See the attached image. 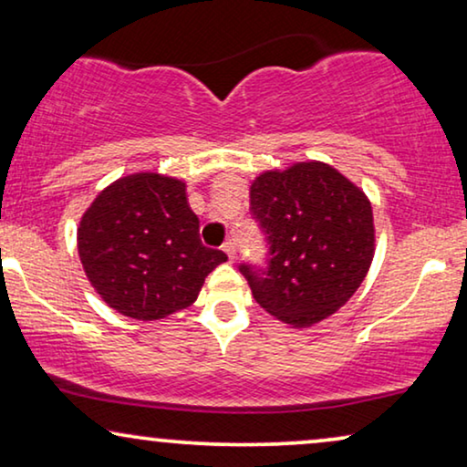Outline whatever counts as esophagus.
Instances as JSON below:
<instances>
[{"instance_id":"obj_1","label":"esophagus","mask_w":467,"mask_h":467,"mask_svg":"<svg viewBox=\"0 0 467 467\" xmlns=\"http://www.w3.org/2000/svg\"><path fill=\"white\" fill-rule=\"evenodd\" d=\"M223 251H225L227 257L234 261V259H235V240H234V238L225 240V244H223Z\"/></svg>"}]
</instances>
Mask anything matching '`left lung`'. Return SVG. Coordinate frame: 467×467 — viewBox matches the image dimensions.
Wrapping results in <instances>:
<instances>
[{
	"mask_svg": "<svg viewBox=\"0 0 467 467\" xmlns=\"http://www.w3.org/2000/svg\"><path fill=\"white\" fill-rule=\"evenodd\" d=\"M251 214L265 235L267 261L238 267L270 315L308 327L359 289L374 257L372 206L331 165L261 174L251 187Z\"/></svg>",
	"mask_w": 467,
	"mask_h": 467,
	"instance_id": "obj_1",
	"label": "left lung"
}]
</instances>
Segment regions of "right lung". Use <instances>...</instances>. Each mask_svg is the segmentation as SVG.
I'll return each instance as SVG.
<instances>
[{
	"mask_svg": "<svg viewBox=\"0 0 467 467\" xmlns=\"http://www.w3.org/2000/svg\"><path fill=\"white\" fill-rule=\"evenodd\" d=\"M78 253L104 302L138 321L187 308L227 261L202 244L184 182L150 171L120 178L95 197L80 221Z\"/></svg>",
	"mask_w": 467,
	"mask_h": 467,
	"instance_id": "1",
	"label": "right lung"
}]
</instances>
